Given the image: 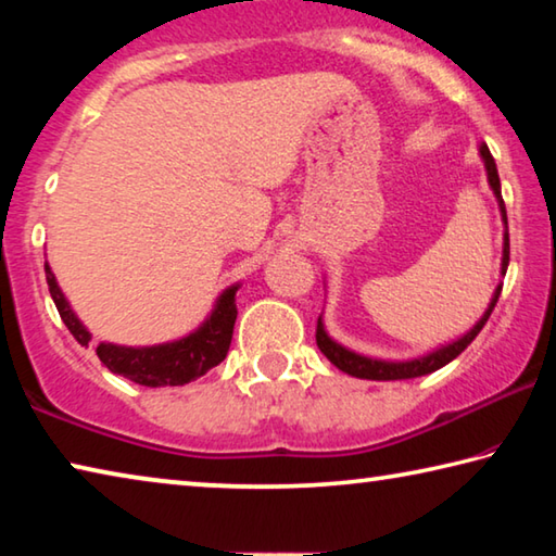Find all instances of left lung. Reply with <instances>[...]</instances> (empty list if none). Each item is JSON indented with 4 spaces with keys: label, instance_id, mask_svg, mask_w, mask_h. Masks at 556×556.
<instances>
[{
    "label": "left lung",
    "instance_id": "1",
    "mask_svg": "<svg viewBox=\"0 0 556 556\" xmlns=\"http://www.w3.org/2000/svg\"><path fill=\"white\" fill-rule=\"evenodd\" d=\"M478 154L483 159V166H485V174H488V186H491V191L497 201V208H501V218L505 225V232H503V260H501V275L505 277L507 271V262H510V235H507V213H505V203H503V193H501V176H497V166H495V159L491 154V149H488L485 142H481L478 147ZM503 285H497L493 296H491V304H488L485 314L478 318L476 326L466 331L464 336H458L456 341L444 343L434 348V351H429L425 355H417V357H409V361H382V357H372V355H363V353H355L351 348H345L343 343L333 341L331 336H328L326 326H324V316H318V326H316V343L321 348V353L331 361L338 370H343L348 375H353V378H361V380H409V378H421V375H429V372H437L439 368H444L451 361H454L456 355H460L470 345V341L481 333V328L485 326L488 318H491L493 308L497 304V296H501Z\"/></svg>",
    "mask_w": 556,
    "mask_h": 556
}]
</instances>
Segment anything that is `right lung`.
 Segmentation results:
<instances>
[{
	"mask_svg": "<svg viewBox=\"0 0 556 556\" xmlns=\"http://www.w3.org/2000/svg\"><path fill=\"white\" fill-rule=\"evenodd\" d=\"M46 281H49V291L63 324L68 326L75 341L88 345L92 341V333L75 316L68 299H65L59 281H55L49 262H46ZM238 289L240 281L223 289L205 321L184 338L156 345H117L102 341L98 343L96 353L108 370L137 384H144V388H174V384H186L201 378L228 355L235 318H238V306H235Z\"/></svg>",
	"mask_w": 556,
	"mask_h": 556,
	"instance_id": "right-lung-1",
	"label": "right lung"
}]
</instances>
